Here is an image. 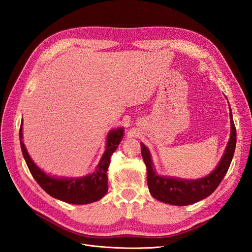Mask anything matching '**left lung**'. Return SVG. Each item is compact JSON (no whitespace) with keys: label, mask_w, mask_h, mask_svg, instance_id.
Segmentation results:
<instances>
[{"label":"left lung","mask_w":252,"mask_h":252,"mask_svg":"<svg viewBox=\"0 0 252 252\" xmlns=\"http://www.w3.org/2000/svg\"><path fill=\"white\" fill-rule=\"evenodd\" d=\"M231 134L224 156L219 166L209 175L200 180L186 181L159 177L152 168L150 154L144 144H141L142 157L147 167V184L155 199L175 206H186L199 202L209 196L220 185L229 169L236 144V130L230 109Z\"/></svg>","instance_id":"left-lung-1"}]
</instances>
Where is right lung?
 <instances>
[{"mask_svg":"<svg viewBox=\"0 0 252 252\" xmlns=\"http://www.w3.org/2000/svg\"><path fill=\"white\" fill-rule=\"evenodd\" d=\"M123 129L112 130L107 138V146L94 173L81 179H55L44 173L30 158L28 152L22 142V124L20 127V143L28 169L36 181L49 195L69 204H89L102 199L108 190L107 170L111 155L118 148L123 139Z\"/></svg>","mask_w":252,"mask_h":252,"instance_id":"1","label":"right lung"}]
</instances>
